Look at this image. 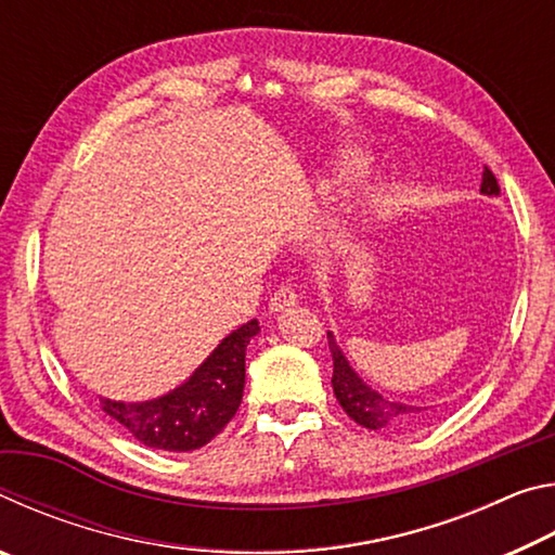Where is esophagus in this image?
<instances>
[{
  "mask_svg": "<svg viewBox=\"0 0 555 555\" xmlns=\"http://www.w3.org/2000/svg\"><path fill=\"white\" fill-rule=\"evenodd\" d=\"M298 304V294L294 288H288V286H281L274 296H271V300H269V311L271 313H281V311H286V308H291V306H296Z\"/></svg>",
  "mask_w": 555,
  "mask_h": 555,
  "instance_id": "1",
  "label": "esophagus"
}]
</instances>
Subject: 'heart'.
Instances as JSON below:
<instances>
[{"mask_svg": "<svg viewBox=\"0 0 555 555\" xmlns=\"http://www.w3.org/2000/svg\"><path fill=\"white\" fill-rule=\"evenodd\" d=\"M364 168V158L357 156V154H347L345 162L340 166V176L345 178V181H352V178H357L362 173Z\"/></svg>", "mask_w": 555, "mask_h": 555, "instance_id": "obj_1", "label": "heart"}]
</instances>
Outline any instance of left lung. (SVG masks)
<instances>
[{
    "label": "left lung",
    "instance_id": "1",
    "mask_svg": "<svg viewBox=\"0 0 555 555\" xmlns=\"http://www.w3.org/2000/svg\"><path fill=\"white\" fill-rule=\"evenodd\" d=\"M480 193L485 195H500V183H496L494 173L485 166ZM327 345H331L333 354V391L337 401H340L343 411L350 416L354 424H360L370 430H413L424 426L428 421V406H413V403L393 401L382 397L374 391L360 374H357L347 357L343 354L340 345L335 343V335L327 333Z\"/></svg>",
    "mask_w": 555,
    "mask_h": 555
}]
</instances>
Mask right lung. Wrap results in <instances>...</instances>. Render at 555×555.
Listing matches in <instances>:
<instances>
[{"mask_svg":"<svg viewBox=\"0 0 555 555\" xmlns=\"http://www.w3.org/2000/svg\"><path fill=\"white\" fill-rule=\"evenodd\" d=\"M259 323L232 331L205 362L173 391L149 401L100 399L102 411L139 443L171 453L198 450L220 434L237 413L244 391V354Z\"/></svg>","mask_w":555,"mask_h":555,"instance_id":"obj_1","label":"right lung"}]
</instances>
